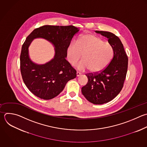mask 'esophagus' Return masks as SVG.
Masks as SVG:
<instances>
[{
	"label": "esophagus",
	"instance_id": "1",
	"mask_svg": "<svg viewBox=\"0 0 147 147\" xmlns=\"http://www.w3.org/2000/svg\"><path fill=\"white\" fill-rule=\"evenodd\" d=\"M80 75H81V74H80V72H76V76H77V77L79 76Z\"/></svg>",
	"mask_w": 147,
	"mask_h": 147
}]
</instances>
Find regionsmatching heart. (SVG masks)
I'll list each match as a JSON object with an SVG mask.
<instances>
[{
  "label": "heart",
  "instance_id": "b5f03b06",
  "mask_svg": "<svg viewBox=\"0 0 147 147\" xmlns=\"http://www.w3.org/2000/svg\"><path fill=\"white\" fill-rule=\"evenodd\" d=\"M82 56L83 61L78 65V68L97 72L105 69L110 63L113 49L109 42H104L99 37L84 34L77 40L75 45H71L67 49V57L72 65H75Z\"/></svg>",
  "mask_w": 147,
  "mask_h": 147
}]
</instances>
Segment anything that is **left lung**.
Here are the masks:
<instances>
[{"mask_svg": "<svg viewBox=\"0 0 147 147\" xmlns=\"http://www.w3.org/2000/svg\"><path fill=\"white\" fill-rule=\"evenodd\" d=\"M95 32L109 39L113 49V57L103 70L86 74L88 82L82 88V92L91 103L101 105L113 99L121 91L126 76L128 58L118 37L109 32Z\"/></svg>", "mask_w": 147, "mask_h": 147, "instance_id": "8db88e82", "label": "left lung"}]
</instances>
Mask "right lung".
<instances>
[{"label": "right lung", "mask_w": 147, "mask_h": 147, "mask_svg": "<svg viewBox=\"0 0 147 147\" xmlns=\"http://www.w3.org/2000/svg\"><path fill=\"white\" fill-rule=\"evenodd\" d=\"M79 30L73 25H45L35 29L27 37L20 56L21 72L28 88L37 97L45 100L56 97L69 80L76 78V71L65 57L67 49ZM36 38H45L55 47L54 59L43 65L33 63L28 57V46Z\"/></svg>", "instance_id": "add662e5"}]
</instances>
